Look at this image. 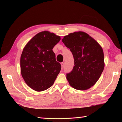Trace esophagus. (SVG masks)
I'll return each mask as SVG.
<instances>
[{"label":"esophagus","instance_id":"esophagus-1","mask_svg":"<svg viewBox=\"0 0 122 122\" xmlns=\"http://www.w3.org/2000/svg\"><path fill=\"white\" fill-rule=\"evenodd\" d=\"M61 68L62 69H63L64 68V67H65V64H64L63 62H62L61 63Z\"/></svg>","mask_w":122,"mask_h":122}]
</instances>
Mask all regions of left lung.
Segmentation results:
<instances>
[{
  "label": "left lung",
  "mask_w": 122,
  "mask_h": 122,
  "mask_svg": "<svg viewBox=\"0 0 122 122\" xmlns=\"http://www.w3.org/2000/svg\"><path fill=\"white\" fill-rule=\"evenodd\" d=\"M73 54L74 66L67 74V79L72 87L85 90L98 81L104 68L102 48L97 41L83 32H75L62 40Z\"/></svg>",
  "instance_id": "left-lung-1"
}]
</instances>
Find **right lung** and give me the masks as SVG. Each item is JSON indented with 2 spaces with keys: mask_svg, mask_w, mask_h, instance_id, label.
<instances>
[{
  "mask_svg": "<svg viewBox=\"0 0 122 122\" xmlns=\"http://www.w3.org/2000/svg\"><path fill=\"white\" fill-rule=\"evenodd\" d=\"M53 33L43 31L26 44L20 57L21 74L26 83L36 92L53 85L61 69L56 61L53 47L60 40Z\"/></svg>",
  "mask_w": 122,
  "mask_h": 122,
  "instance_id": "1",
  "label": "right lung"
}]
</instances>
